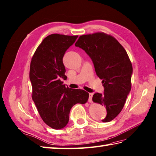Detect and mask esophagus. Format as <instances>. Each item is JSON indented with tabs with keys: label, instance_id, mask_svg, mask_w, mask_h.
I'll list each match as a JSON object with an SVG mask.
<instances>
[{
	"label": "esophagus",
	"instance_id": "1",
	"mask_svg": "<svg viewBox=\"0 0 156 156\" xmlns=\"http://www.w3.org/2000/svg\"><path fill=\"white\" fill-rule=\"evenodd\" d=\"M94 95L93 93H89V98H88V102L90 103L92 102V96Z\"/></svg>",
	"mask_w": 156,
	"mask_h": 156
}]
</instances>
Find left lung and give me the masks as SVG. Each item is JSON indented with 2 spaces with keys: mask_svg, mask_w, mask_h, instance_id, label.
<instances>
[{
  "mask_svg": "<svg viewBox=\"0 0 156 156\" xmlns=\"http://www.w3.org/2000/svg\"><path fill=\"white\" fill-rule=\"evenodd\" d=\"M75 46L90 56L97 76L102 80L104 92L95 93L92 100L106 107L107 115L102 121L109 122L120 113L131 90V61L117 40L104 32L82 35Z\"/></svg>",
  "mask_w": 156,
  "mask_h": 156,
  "instance_id": "1",
  "label": "left lung"
}]
</instances>
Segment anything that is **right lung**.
<instances>
[{"mask_svg":"<svg viewBox=\"0 0 156 156\" xmlns=\"http://www.w3.org/2000/svg\"><path fill=\"white\" fill-rule=\"evenodd\" d=\"M78 37L50 34L43 40L31 60L29 76L32 100L42 120L55 129L67 125L72 106L88 100V92L69 88L61 81L67 78L63 56Z\"/></svg>","mask_w":156,"mask_h":156,"instance_id":"1","label":"right lung"}]
</instances>
